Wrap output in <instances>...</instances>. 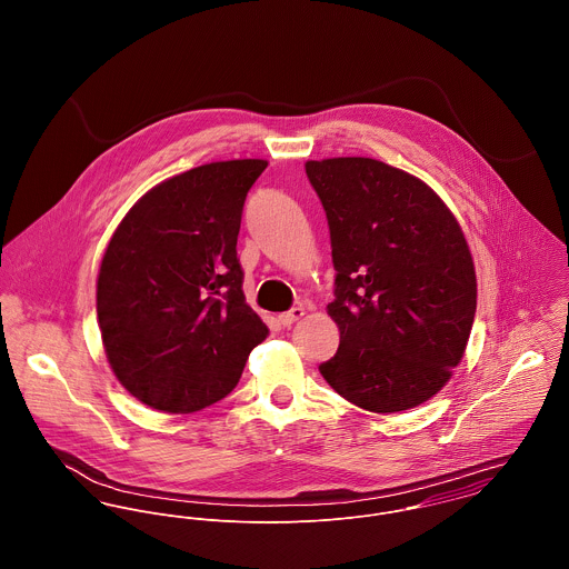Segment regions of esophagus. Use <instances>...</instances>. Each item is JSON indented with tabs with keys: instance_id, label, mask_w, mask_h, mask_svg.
<instances>
[{
	"instance_id": "obj_1",
	"label": "esophagus",
	"mask_w": 569,
	"mask_h": 569,
	"mask_svg": "<svg viewBox=\"0 0 569 569\" xmlns=\"http://www.w3.org/2000/svg\"><path fill=\"white\" fill-rule=\"evenodd\" d=\"M302 318H305V309H302V307H293L291 311L278 316V320H280V325L282 326L296 325V322L302 320Z\"/></svg>"
}]
</instances>
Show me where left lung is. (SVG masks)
<instances>
[{
	"instance_id": "1",
	"label": "left lung",
	"mask_w": 569,
	"mask_h": 569,
	"mask_svg": "<svg viewBox=\"0 0 569 569\" xmlns=\"http://www.w3.org/2000/svg\"><path fill=\"white\" fill-rule=\"evenodd\" d=\"M330 232L339 348L320 366L352 406L395 413L438 395L462 361L478 305L476 264L447 203L372 158L305 163Z\"/></svg>"
}]
</instances>
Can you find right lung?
Returning <instances> with one entry per match:
<instances>
[{
	"mask_svg": "<svg viewBox=\"0 0 569 569\" xmlns=\"http://www.w3.org/2000/svg\"><path fill=\"white\" fill-rule=\"evenodd\" d=\"M267 160L190 168L124 214L96 282L102 346L140 403L190 413L228 397L269 328L244 302V197Z\"/></svg>",
	"mask_w": 569,
	"mask_h": 569,
	"instance_id": "obj_1",
	"label": "right lung"
}]
</instances>
